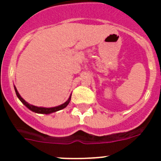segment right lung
Instances as JSON below:
<instances>
[{"instance_id":"obj_1","label":"right lung","mask_w":161,"mask_h":161,"mask_svg":"<svg viewBox=\"0 0 161 161\" xmlns=\"http://www.w3.org/2000/svg\"><path fill=\"white\" fill-rule=\"evenodd\" d=\"M14 89H15L16 94H17V96H18V97L19 98V100L21 101V102H22V103H23L24 105H25V106L28 108V109H31V111L35 112V113H38V114H48L53 113V112H56V111H58V110H60V109H64V108L66 107V106L68 105V103L70 102V100H71V96H70V97L68 98V100L66 102H64V103L62 104V105H60V106H55V107H52V108L37 107V106L30 105L29 103H27V102H25L23 98L20 96V94L18 93V90H17V89L15 86H14Z\"/></svg>"}]
</instances>
